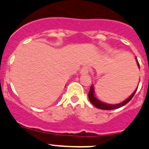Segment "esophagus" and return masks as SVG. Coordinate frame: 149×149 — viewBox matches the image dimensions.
<instances>
[{"label": "esophagus", "instance_id": "esophagus-1", "mask_svg": "<svg viewBox=\"0 0 149 149\" xmlns=\"http://www.w3.org/2000/svg\"><path fill=\"white\" fill-rule=\"evenodd\" d=\"M89 72V68L88 66H84L80 70V73L81 74H87Z\"/></svg>", "mask_w": 149, "mask_h": 149}]
</instances>
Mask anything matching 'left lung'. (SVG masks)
<instances>
[{
  "mask_svg": "<svg viewBox=\"0 0 149 149\" xmlns=\"http://www.w3.org/2000/svg\"><path fill=\"white\" fill-rule=\"evenodd\" d=\"M136 63H137V65L140 67V65H139V62H138L137 59H136ZM136 90L137 89H136V91H135L134 92V93H132V94H131V96L128 98V99H127V100H125L124 102H123L120 103V104H106V103H104V102H102L100 101V100H97V99L95 97L93 86V85H91V88H90L89 93H88V98H89L90 102H91L92 103V104H93L95 107H96L97 108H99V109L113 110V109H115V108H120V107H123V105L126 104L127 103H128V102H129L130 100L132 99V98H133V96H134Z\"/></svg>",
  "mask_w": 149,
  "mask_h": 149,
  "instance_id": "8db88e82",
  "label": "left lung"
}]
</instances>
